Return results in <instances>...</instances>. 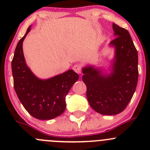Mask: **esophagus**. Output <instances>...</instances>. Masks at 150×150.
<instances>
[{
  "instance_id": "1",
  "label": "esophagus",
  "mask_w": 150,
  "mask_h": 150,
  "mask_svg": "<svg viewBox=\"0 0 150 150\" xmlns=\"http://www.w3.org/2000/svg\"><path fill=\"white\" fill-rule=\"evenodd\" d=\"M73 69L75 72H77L78 74H81V71H82V68L80 64H75L73 67Z\"/></svg>"
}]
</instances>
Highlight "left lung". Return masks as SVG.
<instances>
[{
    "mask_svg": "<svg viewBox=\"0 0 150 150\" xmlns=\"http://www.w3.org/2000/svg\"><path fill=\"white\" fill-rule=\"evenodd\" d=\"M115 38L109 43L114 55L108 66L82 68L90 106L99 114L114 115L125 110L138 82V53L128 30L112 24Z\"/></svg>",
    "mask_w": 150,
    "mask_h": 150,
    "instance_id": "1",
    "label": "left lung"
}]
</instances>
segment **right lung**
Instances as JSON below:
<instances>
[{"mask_svg": "<svg viewBox=\"0 0 150 150\" xmlns=\"http://www.w3.org/2000/svg\"><path fill=\"white\" fill-rule=\"evenodd\" d=\"M32 25L20 39L11 62L13 86L25 110L39 120H51L61 115L66 108L65 97L79 78L72 69L47 79L39 78L32 72L24 57L22 44Z\"/></svg>", "mask_w": 150, "mask_h": 150, "instance_id": "obj_1", "label": "right lung"}]
</instances>
